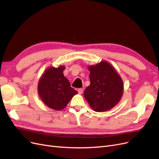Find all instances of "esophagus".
Instances as JSON below:
<instances>
[{"label": "esophagus", "mask_w": 159, "mask_h": 159, "mask_svg": "<svg viewBox=\"0 0 159 159\" xmlns=\"http://www.w3.org/2000/svg\"><path fill=\"white\" fill-rule=\"evenodd\" d=\"M78 93H79V94H82V93H83V88H80L78 89Z\"/></svg>", "instance_id": "1"}]
</instances>
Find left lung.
Listing matches in <instances>:
<instances>
[{
  "mask_svg": "<svg viewBox=\"0 0 159 159\" xmlns=\"http://www.w3.org/2000/svg\"><path fill=\"white\" fill-rule=\"evenodd\" d=\"M89 70L91 84L84 90L85 99L95 111L109 110L121 98L123 81L114 68L104 61L89 66Z\"/></svg>",
  "mask_w": 159,
  "mask_h": 159,
  "instance_id": "left-lung-1",
  "label": "left lung"
}]
</instances>
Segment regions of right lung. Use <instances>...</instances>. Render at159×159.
Wrapping results in <instances>:
<instances>
[{
  "instance_id": "obj_1",
  "label": "right lung",
  "mask_w": 159,
  "mask_h": 159,
  "mask_svg": "<svg viewBox=\"0 0 159 159\" xmlns=\"http://www.w3.org/2000/svg\"><path fill=\"white\" fill-rule=\"evenodd\" d=\"M64 66L48 68L38 83L41 99L47 106L55 110L64 109L72 97L78 93L64 77Z\"/></svg>"
}]
</instances>
